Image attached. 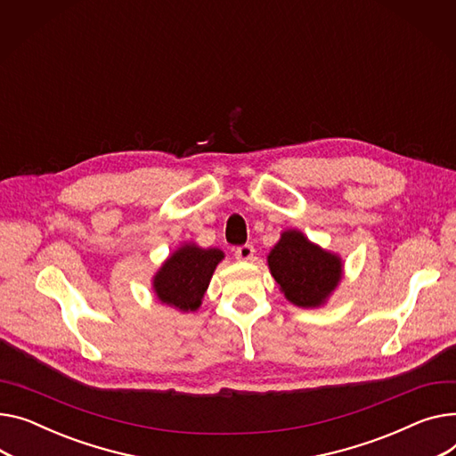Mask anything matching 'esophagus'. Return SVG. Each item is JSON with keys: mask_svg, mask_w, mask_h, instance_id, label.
<instances>
[{"mask_svg": "<svg viewBox=\"0 0 456 456\" xmlns=\"http://www.w3.org/2000/svg\"><path fill=\"white\" fill-rule=\"evenodd\" d=\"M234 256L238 258V260H251L253 256H255V248L251 246V244H246V246H240V248H236L234 249Z\"/></svg>", "mask_w": 456, "mask_h": 456, "instance_id": "obj_1", "label": "esophagus"}]
</instances>
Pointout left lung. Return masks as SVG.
Listing matches in <instances>:
<instances>
[{
  "mask_svg": "<svg viewBox=\"0 0 456 456\" xmlns=\"http://www.w3.org/2000/svg\"><path fill=\"white\" fill-rule=\"evenodd\" d=\"M267 264L284 297L298 308L324 305L343 277L341 258L312 244L295 229L281 234Z\"/></svg>",
  "mask_w": 456,
  "mask_h": 456,
  "instance_id": "1",
  "label": "left lung"
}]
</instances>
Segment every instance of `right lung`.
Segmentation results:
<instances>
[{
    "label": "right lung",
    "mask_w": 456,
    "mask_h": 456,
    "mask_svg": "<svg viewBox=\"0 0 456 456\" xmlns=\"http://www.w3.org/2000/svg\"><path fill=\"white\" fill-rule=\"evenodd\" d=\"M224 260V251L201 249L194 244L174 251L154 277V291L163 305L179 312H196L208 288L216 265Z\"/></svg>",
    "instance_id": "1"
}]
</instances>
